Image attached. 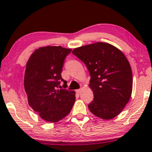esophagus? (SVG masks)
Wrapping results in <instances>:
<instances>
[{"instance_id":"34e87169","label":"esophagus","mask_w":152,"mask_h":152,"mask_svg":"<svg viewBox=\"0 0 152 152\" xmlns=\"http://www.w3.org/2000/svg\"><path fill=\"white\" fill-rule=\"evenodd\" d=\"M81 91H82V89H77V90H76V92H77V93H79V94H80V93H81Z\"/></svg>"}]
</instances>
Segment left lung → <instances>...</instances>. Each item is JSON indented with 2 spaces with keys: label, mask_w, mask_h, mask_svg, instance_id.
Returning a JSON list of instances; mask_svg holds the SVG:
<instances>
[{
  "label": "left lung",
  "mask_w": 152,
  "mask_h": 152,
  "mask_svg": "<svg viewBox=\"0 0 152 152\" xmlns=\"http://www.w3.org/2000/svg\"><path fill=\"white\" fill-rule=\"evenodd\" d=\"M72 54L86 64L94 98L88 104L93 115L104 120L117 116L132 95V71L125 55L108 43L97 42L76 48Z\"/></svg>",
  "instance_id": "1"
}]
</instances>
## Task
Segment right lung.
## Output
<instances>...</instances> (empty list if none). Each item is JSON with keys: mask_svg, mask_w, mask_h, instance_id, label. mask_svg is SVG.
Returning a JSON list of instances; mask_svg holds the SVG:
<instances>
[{"mask_svg": "<svg viewBox=\"0 0 152 152\" xmlns=\"http://www.w3.org/2000/svg\"><path fill=\"white\" fill-rule=\"evenodd\" d=\"M72 49L45 46L35 50L26 64L24 88L30 107L43 120L57 122L68 115L75 102V92L57 89L66 84L61 73L64 59Z\"/></svg>", "mask_w": 152, "mask_h": 152, "instance_id": "obj_1", "label": "right lung"}]
</instances>
